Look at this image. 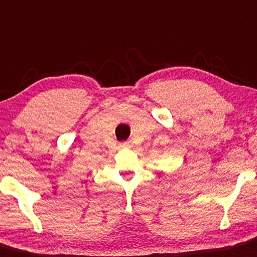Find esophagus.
Masks as SVG:
<instances>
[{
  "label": "esophagus",
  "mask_w": 257,
  "mask_h": 257,
  "mask_svg": "<svg viewBox=\"0 0 257 257\" xmlns=\"http://www.w3.org/2000/svg\"><path fill=\"white\" fill-rule=\"evenodd\" d=\"M120 147H121V148H131V147H132V142H129V141L121 142Z\"/></svg>",
  "instance_id": "esophagus-1"
}]
</instances>
